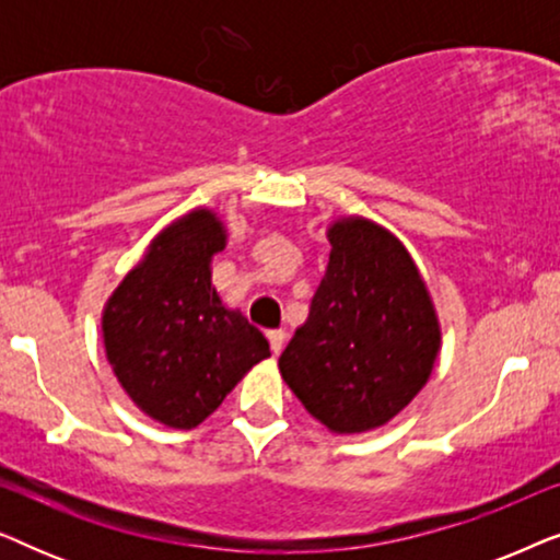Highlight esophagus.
I'll return each mask as SVG.
<instances>
[{
	"label": "esophagus",
	"instance_id": "obj_1",
	"mask_svg": "<svg viewBox=\"0 0 560 560\" xmlns=\"http://www.w3.org/2000/svg\"><path fill=\"white\" fill-rule=\"evenodd\" d=\"M267 339H270L272 354H280L282 347H285V331L282 328H272V331H267Z\"/></svg>",
	"mask_w": 560,
	"mask_h": 560
}]
</instances>
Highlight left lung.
<instances>
[{"mask_svg": "<svg viewBox=\"0 0 560 560\" xmlns=\"http://www.w3.org/2000/svg\"><path fill=\"white\" fill-rule=\"evenodd\" d=\"M308 320L280 354V374L331 433L389 423L431 377L441 324L410 252L385 226L343 217Z\"/></svg>", "mask_w": 560, "mask_h": 560, "instance_id": "8db88e82", "label": "left lung"}]
</instances>
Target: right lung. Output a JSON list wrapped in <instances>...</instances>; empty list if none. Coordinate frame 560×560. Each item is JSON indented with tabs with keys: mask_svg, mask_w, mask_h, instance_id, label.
Instances as JSON below:
<instances>
[{
	"mask_svg": "<svg viewBox=\"0 0 560 560\" xmlns=\"http://www.w3.org/2000/svg\"><path fill=\"white\" fill-rule=\"evenodd\" d=\"M226 226L211 209L167 224L125 275L102 313L104 349L144 416L190 431L224 402L270 343L211 285Z\"/></svg>",
	"mask_w": 560,
	"mask_h": 560,
	"instance_id": "right-lung-1",
	"label": "right lung"
}]
</instances>
